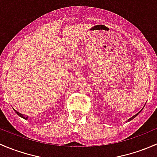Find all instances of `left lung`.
<instances>
[{"mask_svg": "<svg viewBox=\"0 0 157 157\" xmlns=\"http://www.w3.org/2000/svg\"><path fill=\"white\" fill-rule=\"evenodd\" d=\"M140 112H138V113H137V114H136V115H134V116H133V117H131V118H129V119H128V121H127V122H128V121H131V120H132V119H134V118H135V117H136V116H137V115H138V114H139V113H140Z\"/></svg>", "mask_w": 157, "mask_h": 157, "instance_id": "8db88e82", "label": "left lung"}]
</instances>
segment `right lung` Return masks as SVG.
<instances>
[{
    "label": "right lung",
    "instance_id": "1",
    "mask_svg": "<svg viewBox=\"0 0 157 157\" xmlns=\"http://www.w3.org/2000/svg\"><path fill=\"white\" fill-rule=\"evenodd\" d=\"M13 110H14V112H15L16 113H17V115H18L19 116H20V117H21V118H24V119H26H26H28V116H27V115H23V114L20 113V112H17V111H16L15 109H13Z\"/></svg>",
    "mask_w": 157,
    "mask_h": 157
}]
</instances>
